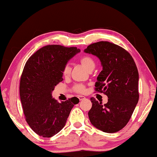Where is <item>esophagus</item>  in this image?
Instances as JSON below:
<instances>
[{"label":"esophagus","instance_id":"obj_1","mask_svg":"<svg viewBox=\"0 0 157 157\" xmlns=\"http://www.w3.org/2000/svg\"><path fill=\"white\" fill-rule=\"evenodd\" d=\"M78 98H79V100H82L85 99V97H84V96H82V95H79Z\"/></svg>","mask_w":157,"mask_h":157}]
</instances>
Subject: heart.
<instances>
[{
    "instance_id": "b5f03b06",
    "label": "heart",
    "mask_w": 157,
    "mask_h": 157,
    "mask_svg": "<svg viewBox=\"0 0 157 157\" xmlns=\"http://www.w3.org/2000/svg\"><path fill=\"white\" fill-rule=\"evenodd\" d=\"M79 62H80L82 66L87 70L88 71H91L94 69L95 66V63L94 59H93L91 57L88 56V55H85V56L82 57L79 59ZM71 72V68L69 63H67L64 66L63 69V75L65 78H67L70 75ZM73 91L78 93V94H83L85 91V86L83 84H75L73 87Z\"/></svg>"
}]
</instances>
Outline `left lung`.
<instances>
[{
	"label": "left lung",
	"mask_w": 157,
	"mask_h": 157,
	"mask_svg": "<svg viewBox=\"0 0 157 157\" xmlns=\"http://www.w3.org/2000/svg\"><path fill=\"white\" fill-rule=\"evenodd\" d=\"M84 52L100 60L102 71L98 76L95 89L108 97L105 105L91 98L89 120L104 132L120 131L129 122L139 101V72L136 63L126 50L109 41L92 44Z\"/></svg>",
	"instance_id": "obj_1"
}]
</instances>
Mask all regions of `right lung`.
I'll return each mask as SVG.
<instances>
[{
  "label": "right lung",
  "mask_w": 157,
  "mask_h": 157,
  "mask_svg": "<svg viewBox=\"0 0 157 157\" xmlns=\"http://www.w3.org/2000/svg\"><path fill=\"white\" fill-rule=\"evenodd\" d=\"M80 52L76 47L48 45L34 52L23 68L20 81V98L25 120L40 136L52 137L65 126L76 97L57 102L52 98L55 86L63 80L68 61Z\"/></svg>",
  "instance_id": "right-lung-1"
}]
</instances>
